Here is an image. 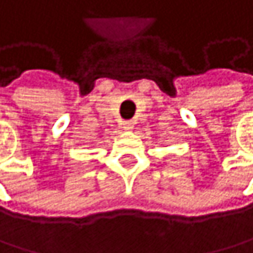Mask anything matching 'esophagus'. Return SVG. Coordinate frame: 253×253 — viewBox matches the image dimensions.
Returning a JSON list of instances; mask_svg holds the SVG:
<instances>
[{"mask_svg": "<svg viewBox=\"0 0 253 253\" xmlns=\"http://www.w3.org/2000/svg\"><path fill=\"white\" fill-rule=\"evenodd\" d=\"M123 129L124 130H132L133 129V123L132 121H124L123 123Z\"/></svg>", "mask_w": 253, "mask_h": 253, "instance_id": "obj_1", "label": "esophagus"}]
</instances>
